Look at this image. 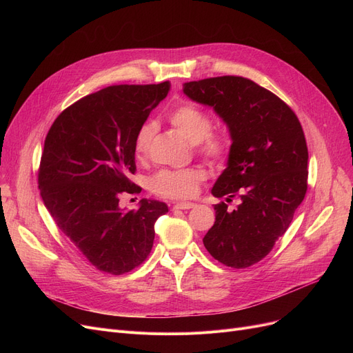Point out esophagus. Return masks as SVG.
Wrapping results in <instances>:
<instances>
[{
  "label": "esophagus",
  "mask_w": 353,
  "mask_h": 353,
  "mask_svg": "<svg viewBox=\"0 0 353 353\" xmlns=\"http://www.w3.org/2000/svg\"><path fill=\"white\" fill-rule=\"evenodd\" d=\"M194 206H196L194 203H186V201H184V203H177V205L173 206V209L174 210H189V209H193Z\"/></svg>",
  "instance_id": "34e87169"
}]
</instances>
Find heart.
I'll list each match as a JSON object with an SVG mask.
<instances>
[{"instance_id":"heart-1","label":"heart","mask_w":353,"mask_h":353,"mask_svg":"<svg viewBox=\"0 0 353 353\" xmlns=\"http://www.w3.org/2000/svg\"><path fill=\"white\" fill-rule=\"evenodd\" d=\"M169 123L177 132L196 144V152L212 165H223L232 152V137L226 130H212L213 120L205 110L190 104L181 103L176 105L169 116ZM156 133V125L152 121L144 123L134 141L137 157L147 156ZM205 179L199 169L184 170H161L153 176L150 186L152 190L165 199H189L194 196L199 184Z\"/></svg>"}]
</instances>
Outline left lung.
I'll return each mask as SVG.
<instances>
[{
    "instance_id": "left-lung-1",
    "label": "left lung",
    "mask_w": 353,
    "mask_h": 353,
    "mask_svg": "<svg viewBox=\"0 0 353 353\" xmlns=\"http://www.w3.org/2000/svg\"><path fill=\"white\" fill-rule=\"evenodd\" d=\"M189 99L213 107L228 124L232 152L212 189L233 197L214 205L216 221L203 237L208 252L225 266L245 269L285 234L307 190V145L293 110L272 91L239 76L183 84Z\"/></svg>"
}]
</instances>
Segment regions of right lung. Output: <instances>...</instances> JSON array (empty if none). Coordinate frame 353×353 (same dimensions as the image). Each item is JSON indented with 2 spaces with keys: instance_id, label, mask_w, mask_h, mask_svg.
<instances>
[{
  "instance_id": "1",
  "label": "right lung",
  "mask_w": 353,
  "mask_h": 353,
  "mask_svg": "<svg viewBox=\"0 0 353 353\" xmlns=\"http://www.w3.org/2000/svg\"><path fill=\"white\" fill-rule=\"evenodd\" d=\"M170 81L110 85L88 94L54 120L39 169V189L55 225L100 272L124 274L150 254L156 220L165 203L140 200L124 212L123 193L141 189L134 141L152 110L165 99Z\"/></svg>"
}]
</instances>
